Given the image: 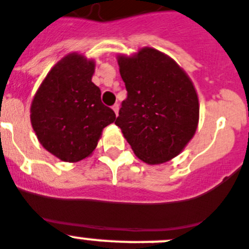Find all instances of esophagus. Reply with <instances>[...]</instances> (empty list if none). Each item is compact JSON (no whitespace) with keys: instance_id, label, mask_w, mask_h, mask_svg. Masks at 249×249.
Instances as JSON below:
<instances>
[{"instance_id":"esophagus-1","label":"esophagus","mask_w":249,"mask_h":249,"mask_svg":"<svg viewBox=\"0 0 249 249\" xmlns=\"http://www.w3.org/2000/svg\"><path fill=\"white\" fill-rule=\"evenodd\" d=\"M113 110L114 113H115V115H118V113H119V104L113 105Z\"/></svg>"}]
</instances>
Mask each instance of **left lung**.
Here are the masks:
<instances>
[{
	"instance_id": "left-lung-1",
	"label": "left lung",
	"mask_w": 249,
	"mask_h": 249,
	"mask_svg": "<svg viewBox=\"0 0 249 249\" xmlns=\"http://www.w3.org/2000/svg\"><path fill=\"white\" fill-rule=\"evenodd\" d=\"M127 98L115 124L140 160L163 163L178 156L194 138L200 104L186 71L155 48L118 55Z\"/></svg>"
}]
</instances>
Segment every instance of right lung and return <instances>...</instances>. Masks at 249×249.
Masks as SVG:
<instances>
[{
	"label": "right lung",
	"mask_w": 249,
	"mask_h": 249,
	"mask_svg": "<svg viewBox=\"0 0 249 249\" xmlns=\"http://www.w3.org/2000/svg\"><path fill=\"white\" fill-rule=\"evenodd\" d=\"M94 59L69 53L52 67L31 104V124L42 146L66 162L91 155L115 113L100 99Z\"/></svg>",
	"instance_id": "right-lung-1"
}]
</instances>
